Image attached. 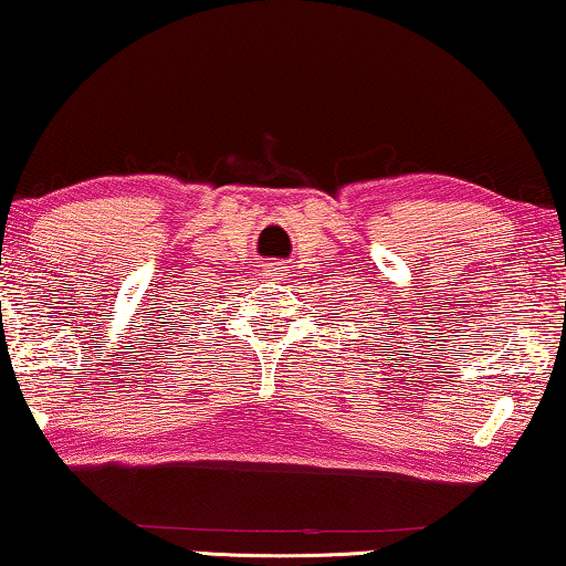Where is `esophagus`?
<instances>
[{
  "mask_svg": "<svg viewBox=\"0 0 566 566\" xmlns=\"http://www.w3.org/2000/svg\"><path fill=\"white\" fill-rule=\"evenodd\" d=\"M284 272H286V266H282V264H272V266H269V274H272L274 280H282Z\"/></svg>",
  "mask_w": 566,
  "mask_h": 566,
  "instance_id": "34e87169",
  "label": "esophagus"
}]
</instances>
